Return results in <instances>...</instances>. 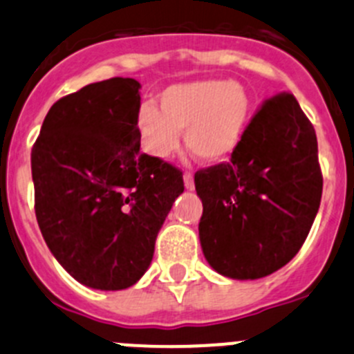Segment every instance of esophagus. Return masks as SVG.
I'll list each match as a JSON object with an SVG mask.
<instances>
[{"label":"esophagus","mask_w":354,"mask_h":354,"mask_svg":"<svg viewBox=\"0 0 354 354\" xmlns=\"http://www.w3.org/2000/svg\"><path fill=\"white\" fill-rule=\"evenodd\" d=\"M183 181H185V188H187V190H194V188H195L194 174L185 173V174H183Z\"/></svg>","instance_id":"obj_1"}]
</instances>
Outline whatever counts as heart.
<instances>
[{
	"instance_id": "heart-1",
	"label": "heart",
	"mask_w": 354,
	"mask_h": 354,
	"mask_svg": "<svg viewBox=\"0 0 354 354\" xmlns=\"http://www.w3.org/2000/svg\"><path fill=\"white\" fill-rule=\"evenodd\" d=\"M160 109L151 102L138 108L137 128L151 156H171L185 133L187 149L202 162H221L240 145L252 99L243 85L227 80H198L169 85L159 94Z\"/></svg>"
}]
</instances>
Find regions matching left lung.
I'll return each mask as SVG.
<instances>
[{
    "label": "left lung",
    "instance_id": "left-lung-1",
    "mask_svg": "<svg viewBox=\"0 0 354 354\" xmlns=\"http://www.w3.org/2000/svg\"><path fill=\"white\" fill-rule=\"evenodd\" d=\"M313 124L292 94L267 99L230 162L195 173L207 262L231 279H260L305 243L322 198Z\"/></svg>",
    "mask_w": 354,
    "mask_h": 354
}]
</instances>
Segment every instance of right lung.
<instances>
[{
  "mask_svg": "<svg viewBox=\"0 0 354 354\" xmlns=\"http://www.w3.org/2000/svg\"><path fill=\"white\" fill-rule=\"evenodd\" d=\"M140 84L114 77L62 97L32 147L35 217L73 279L118 291L149 269L183 174L140 152Z\"/></svg>",
  "mask_w": 354,
  "mask_h": 354,
  "instance_id": "1",
  "label": "right lung"
}]
</instances>
